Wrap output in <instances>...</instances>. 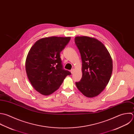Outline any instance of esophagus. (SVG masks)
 <instances>
[{
	"label": "esophagus",
	"mask_w": 134,
	"mask_h": 134,
	"mask_svg": "<svg viewBox=\"0 0 134 134\" xmlns=\"http://www.w3.org/2000/svg\"><path fill=\"white\" fill-rule=\"evenodd\" d=\"M70 72H71V73L72 74H74V72H75V69H72L70 70Z\"/></svg>",
	"instance_id": "esophagus-1"
}]
</instances>
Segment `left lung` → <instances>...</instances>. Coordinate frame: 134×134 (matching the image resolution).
<instances>
[{
	"label": "left lung",
	"mask_w": 134,
	"mask_h": 134,
	"mask_svg": "<svg viewBox=\"0 0 134 134\" xmlns=\"http://www.w3.org/2000/svg\"><path fill=\"white\" fill-rule=\"evenodd\" d=\"M75 43L82 59L81 79L76 82L78 89L86 97L93 98L108 85L113 70L111 56L98 40L86 36H76Z\"/></svg>",
	"instance_id": "1"
}]
</instances>
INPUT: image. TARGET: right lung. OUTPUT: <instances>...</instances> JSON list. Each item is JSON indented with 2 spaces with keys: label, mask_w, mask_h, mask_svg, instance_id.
Listing matches in <instances>:
<instances>
[{
  "label": "right lung",
  "mask_w": 134,
  "mask_h": 134,
  "mask_svg": "<svg viewBox=\"0 0 134 134\" xmlns=\"http://www.w3.org/2000/svg\"><path fill=\"white\" fill-rule=\"evenodd\" d=\"M70 37L51 36L41 38L32 46L25 61L27 78L36 91L48 96L56 91L64 79L71 74L63 68L60 52Z\"/></svg>",
  "instance_id": "obj_1"
}]
</instances>
